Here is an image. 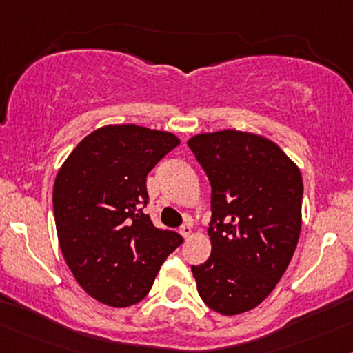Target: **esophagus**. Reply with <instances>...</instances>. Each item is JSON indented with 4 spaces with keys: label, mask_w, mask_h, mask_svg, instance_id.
Instances as JSON below:
<instances>
[{
    "label": "esophagus",
    "mask_w": 353,
    "mask_h": 353,
    "mask_svg": "<svg viewBox=\"0 0 353 353\" xmlns=\"http://www.w3.org/2000/svg\"><path fill=\"white\" fill-rule=\"evenodd\" d=\"M179 233H181V236H183L184 239H188L189 236L192 234V228H191V224H183V226L179 228Z\"/></svg>",
    "instance_id": "1"
}]
</instances>
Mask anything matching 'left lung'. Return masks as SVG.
Listing matches in <instances>:
<instances>
[{"mask_svg": "<svg viewBox=\"0 0 353 353\" xmlns=\"http://www.w3.org/2000/svg\"><path fill=\"white\" fill-rule=\"evenodd\" d=\"M211 184V254L191 266L204 303L221 315L258 307L288 268L300 238V169L261 135L219 130L188 141Z\"/></svg>", "mask_w": 353, "mask_h": 353, "instance_id": "8db88e82", "label": "left lung"}]
</instances>
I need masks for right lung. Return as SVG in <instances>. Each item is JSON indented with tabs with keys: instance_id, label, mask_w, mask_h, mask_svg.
<instances>
[{
	"instance_id": "add662e5",
	"label": "right lung",
	"mask_w": 353,
	"mask_h": 353,
	"mask_svg": "<svg viewBox=\"0 0 353 353\" xmlns=\"http://www.w3.org/2000/svg\"><path fill=\"white\" fill-rule=\"evenodd\" d=\"M177 145L179 139L162 130L105 125L87 135L58 170L53 212L60 250L79 285L100 303L141 301L183 243L144 212L147 174Z\"/></svg>"
}]
</instances>
